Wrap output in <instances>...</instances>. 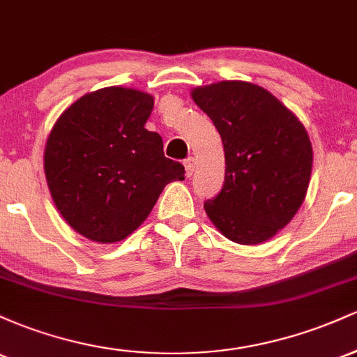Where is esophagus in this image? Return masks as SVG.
Segmentation results:
<instances>
[{
	"label": "esophagus",
	"instance_id": "obj_1",
	"mask_svg": "<svg viewBox=\"0 0 357 357\" xmlns=\"http://www.w3.org/2000/svg\"><path fill=\"white\" fill-rule=\"evenodd\" d=\"M195 166H196V159L195 158H188L186 161H184V169H186V176L190 178L195 173Z\"/></svg>",
	"mask_w": 357,
	"mask_h": 357
}]
</instances>
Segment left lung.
Here are the masks:
<instances>
[{
  "label": "left lung",
  "instance_id": "8db88e82",
  "mask_svg": "<svg viewBox=\"0 0 357 357\" xmlns=\"http://www.w3.org/2000/svg\"><path fill=\"white\" fill-rule=\"evenodd\" d=\"M191 97L218 129L227 165L223 190L204 211L228 240L264 243L304 203L312 173L309 134L292 110L250 82L196 87Z\"/></svg>",
  "mask_w": 357,
  "mask_h": 357
}]
</instances>
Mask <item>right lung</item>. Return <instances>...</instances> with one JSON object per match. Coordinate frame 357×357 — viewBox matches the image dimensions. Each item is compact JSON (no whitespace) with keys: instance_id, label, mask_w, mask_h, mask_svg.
Segmentation results:
<instances>
[{"instance_id":"add662e5","label":"right lung","mask_w":357,"mask_h":357,"mask_svg":"<svg viewBox=\"0 0 357 357\" xmlns=\"http://www.w3.org/2000/svg\"><path fill=\"white\" fill-rule=\"evenodd\" d=\"M154 97L105 87L67 107L45 144L43 166L56 210L85 238L116 243L137 230L184 166L165 158L162 139L146 129Z\"/></svg>"}]
</instances>
